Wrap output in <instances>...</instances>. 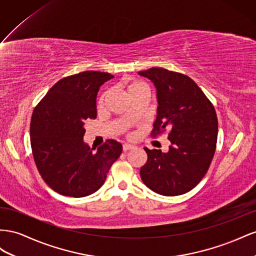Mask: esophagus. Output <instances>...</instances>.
<instances>
[{"instance_id":"1","label":"esophagus","mask_w":256,"mask_h":256,"mask_svg":"<svg viewBox=\"0 0 256 256\" xmlns=\"http://www.w3.org/2000/svg\"><path fill=\"white\" fill-rule=\"evenodd\" d=\"M133 148H134V146L130 144H123V146H122L123 151H128V150L133 149Z\"/></svg>"}]
</instances>
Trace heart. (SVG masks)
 <instances>
[{
	"label": "heart",
	"mask_w": 256,
	"mask_h": 256,
	"mask_svg": "<svg viewBox=\"0 0 256 256\" xmlns=\"http://www.w3.org/2000/svg\"><path fill=\"white\" fill-rule=\"evenodd\" d=\"M126 92L130 98H132L134 94H136L137 92H140L142 90H147V88H146V86L142 82H136V80H128V82H126ZM108 96H109V92H104L102 94L98 103V108H103L105 106Z\"/></svg>",
	"instance_id": "heart-1"
}]
</instances>
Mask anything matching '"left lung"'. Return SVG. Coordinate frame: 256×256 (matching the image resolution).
<instances>
[{
    "label": "left lung",
    "mask_w": 256,
    "mask_h": 256,
    "mask_svg": "<svg viewBox=\"0 0 256 256\" xmlns=\"http://www.w3.org/2000/svg\"><path fill=\"white\" fill-rule=\"evenodd\" d=\"M156 89L158 110L152 135L167 130L168 152L149 150L140 168L144 184L164 196L184 194L205 176L214 156L218 118L214 107L186 75L160 68L138 72Z\"/></svg>",
    "instance_id": "obj_1"
}]
</instances>
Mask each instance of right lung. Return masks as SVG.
I'll list each match as a JSON object with an SVG mask.
<instances>
[{
	"label": "right lung",
	"mask_w": 256,
	"mask_h": 256,
	"mask_svg": "<svg viewBox=\"0 0 256 256\" xmlns=\"http://www.w3.org/2000/svg\"><path fill=\"white\" fill-rule=\"evenodd\" d=\"M114 78L86 70L59 80L35 107L30 126L31 147L42 178L56 193L88 196L104 184L122 152L108 140L98 150L84 142V124L96 118L100 86Z\"/></svg>",
	"instance_id": "obj_1"
}]
</instances>
